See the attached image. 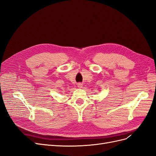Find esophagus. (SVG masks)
<instances>
[{
	"label": "esophagus",
	"instance_id": "1",
	"mask_svg": "<svg viewBox=\"0 0 156 156\" xmlns=\"http://www.w3.org/2000/svg\"><path fill=\"white\" fill-rule=\"evenodd\" d=\"M77 87H78L79 88H82V87H83V84H82L81 83H78V84H77Z\"/></svg>",
	"mask_w": 156,
	"mask_h": 156
}]
</instances>
